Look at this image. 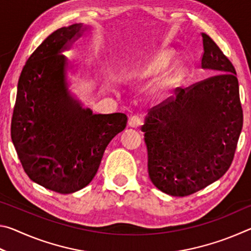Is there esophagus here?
<instances>
[{"mask_svg":"<svg viewBox=\"0 0 251 251\" xmlns=\"http://www.w3.org/2000/svg\"><path fill=\"white\" fill-rule=\"evenodd\" d=\"M128 124L130 127H134V128H137V127L143 124V120L138 116H131L128 121Z\"/></svg>","mask_w":251,"mask_h":251,"instance_id":"esophagus-1","label":"esophagus"}]
</instances>
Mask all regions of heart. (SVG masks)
Here are the masks:
<instances>
[{"mask_svg": "<svg viewBox=\"0 0 251 251\" xmlns=\"http://www.w3.org/2000/svg\"><path fill=\"white\" fill-rule=\"evenodd\" d=\"M169 56L166 53H160L158 55L151 59L150 62L146 63L145 65L142 66L137 72L135 73V77L138 80H147L151 79L155 76L158 75L160 72H163L168 64ZM181 76V71L175 70L169 72L167 75H165L164 77V83L165 84H173L177 82L178 79L180 78Z\"/></svg>", "mask_w": 251, "mask_h": 251, "instance_id": "obj_1", "label": "heart"}]
</instances>
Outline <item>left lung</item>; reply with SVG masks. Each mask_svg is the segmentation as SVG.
<instances>
[{
    "mask_svg": "<svg viewBox=\"0 0 251 251\" xmlns=\"http://www.w3.org/2000/svg\"><path fill=\"white\" fill-rule=\"evenodd\" d=\"M201 37V65L215 75L177 87L150 110L142 126L151 180L177 197L189 196L226 174L243 128L235 67L207 34Z\"/></svg>",
    "mask_w": 251,
    "mask_h": 251,
    "instance_id": "left-lung-1",
    "label": "left lung"
}]
</instances>
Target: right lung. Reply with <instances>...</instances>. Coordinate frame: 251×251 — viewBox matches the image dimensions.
Instances as JSON below:
<instances>
[{
    "mask_svg": "<svg viewBox=\"0 0 251 251\" xmlns=\"http://www.w3.org/2000/svg\"><path fill=\"white\" fill-rule=\"evenodd\" d=\"M85 28H58L34 50L21 72L12 115L11 137L24 172L59 194L90 184L106 147L127 124L125 114H93L70 95L63 52Z\"/></svg>",
    "mask_w": 251,
    "mask_h": 251,
    "instance_id": "1",
    "label": "right lung"
}]
</instances>
